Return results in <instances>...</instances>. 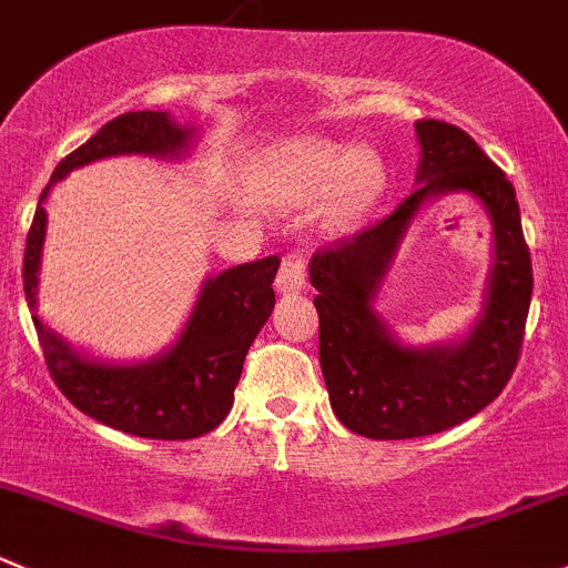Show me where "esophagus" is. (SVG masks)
I'll return each instance as SVG.
<instances>
[{
    "label": "esophagus",
    "mask_w": 568,
    "mask_h": 568,
    "mask_svg": "<svg viewBox=\"0 0 568 568\" xmlns=\"http://www.w3.org/2000/svg\"><path fill=\"white\" fill-rule=\"evenodd\" d=\"M307 288L305 261L300 255H285L277 272V291L280 294H302Z\"/></svg>",
    "instance_id": "esophagus-1"
}]
</instances>
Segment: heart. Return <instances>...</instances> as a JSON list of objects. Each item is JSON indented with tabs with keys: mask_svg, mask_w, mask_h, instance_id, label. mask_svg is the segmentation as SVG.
<instances>
[{
	"mask_svg": "<svg viewBox=\"0 0 568 568\" xmlns=\"http://www.w3.org/2000/svg\"><path fill=\"white\" fill-rule=\"evenodd\" d=\"M252 183L263 202L288 211L318 200L322 222L329 230H346L377 202L385 189L383 158L368 146L346 150L318 135H296L266 146L252 166Z\"/></svg>",
	"mask_w": 568,
	"mask_h": 568,
	"instance_id": "heart-1",
	"label": "heart"
}]
</instances>
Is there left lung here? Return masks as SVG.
Masks as SVG:
<instances>
[{"mask_svg":"<svg viewBox=\"0 0 568 568\" xmlns=\"http://www.w3.org/2000/svg\"><path fill=\"white\" fill-rule=\"evenodd\" d=\"M416 191L390 216L311 257L318 291V361L329 405L346 430L377 442L433 436L503 394L519 361L532 296L530 250L510 180L475 138L447 121H416ZM475 195L493 222V268L484 311L464 339L402 345L373 311L382 280L424 201Z\"/></svg>","mask_w":568,"mask_h":568,"instance_id":"left-lung-1","label":"left lung"}]
</instances>
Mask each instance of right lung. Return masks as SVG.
Masks as SVG:
<instances>
[{
    "label": "right lung",
    "mask_w": 568,
    "mask_h": 568,
    "mask_svg": "<svg viewBox=\"0 0 568 568\" xmlns=\"http://www.w3.org/2000/svg\"><path fill=\"white\" fill-rule=\"evenodd\" d=\"M196 126L163 110H132L108 121L80 150L58 163L38 200L24 250V296L52 379L85 416L138 438L185 442L211 433L233 407L244 357L274 307L280 257L241 263L202 283L196 305L169 349L138 363H115L80 352L38 318V274L47 239V200L74 169L115 155L161 161L189 158Z\"/></svg>",
    "instance_id": "1"
}]
</instances>
